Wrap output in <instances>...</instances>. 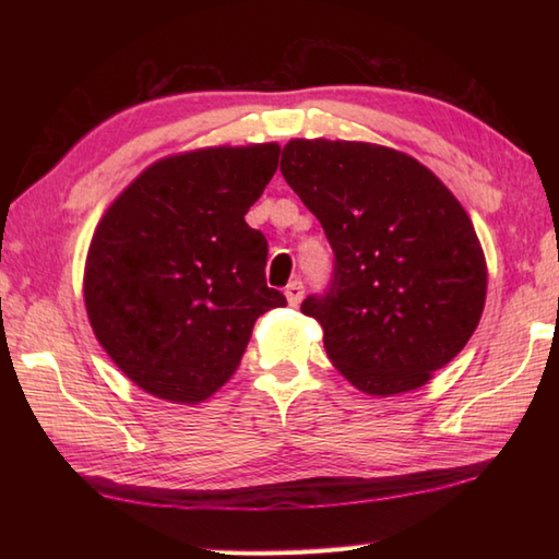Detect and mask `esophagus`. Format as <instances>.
Masks as SVG:
<instances>
[{
    "instance_id": "1",
    "label": "esophagus",
    "mask_w": 559,
    "mask_h": 559,
    "mask_svg": "<svg viewBox=\"0 0 559 559\" xmlns=\"http://www.w3.org/2000/svg\"><path fill=\"white\" fill-rule=\"evenodd\" d=\"M302 295H305V286H302V281H290V283H288V288H286V298H288V305L298 307V305H300V300H302Z\"/></svg>"
}]
</instances>
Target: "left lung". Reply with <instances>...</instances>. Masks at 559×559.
Masks as SVG:
<instances>
[{
	"mask_svg": "<svg viewBox=\"0 0 559 559\" xmlns=\"http://www.w3.org/2000/svg\"><path fill=\"white\" fill-rule=\"evenodd\" d=\"M281 173L322 223L334 278L302 314L336 370L365 394L430 382L476 331L488 266L456 197L406 153L362 141L293 139Z\"/></svg>",
	"mask_w": 559,
	"mask_h": 559,
	"instance_id": "8db88e82",
	"label": "left lung"
}]
</instances>
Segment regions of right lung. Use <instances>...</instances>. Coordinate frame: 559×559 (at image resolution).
<instances>
[{"instance_id":"add662e5","label":"right lung","mask_w":559,"mask_h":559,"mask_svg":"<svg viewBox=\"0 0 559 559\" xmlns=\"http://www.w3.org/2000/svg\"><path fill=\"white\" fill-rule=\"evenodd\" d=\"M278 153L254 144L163 158L100 218L83 271L88 322L148 394L206 401L237 370L257 319L286 305L266 286V237L245 223Z\"/></svg>"}]
</instances>
